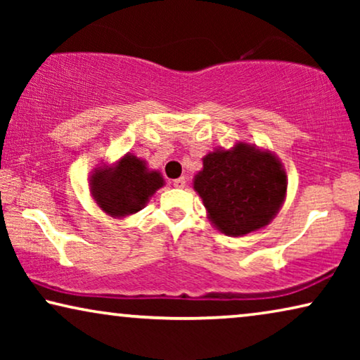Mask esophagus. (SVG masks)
Returning <instances> with one entry per match:
<instances>
[{"label":"esophagus","instance_id":"obj_1","mask_svg":"<svg viewBox=\"0 0 360 360\" xmlns=\"http://www.w3.org/2000/svg\"><path fill=\"white\" fill-rule=\"evenodd\" d=\"M185 184H186L185 176H180V179H175V180H174V186H175V188H184Z\"/></svg>","mask_w":360,"mask_h":360}]
</instances>
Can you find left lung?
Masks as SVG:
<instances>
[{
	"label": "left lung",
	"mask_w": 360,
	"mask_h": 360,
	"mask_svg": "<svg viewBox=\"0 0 360 360\" xmlns=\"http://www.w3.org/2000/svg\"><path fill=\"white\" fill-rule=\"evenodd\" d=\"M193 185L216 228L244 236L267 226L278 213L287 175L272 154L239 144L231 152L206 155Z\"/></svg>",
	"instance_id": "8db88e82"
}]
</instances>
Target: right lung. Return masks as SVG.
Wrapping results in <instances>:
<instances>
[{"instance_id":"add662e5","label":"right lung","mask_w":360,"mask_h":360,"mask_svg":"<svg viewBox=\"0 0 360 360\" xmlns=\"http://www.w3.org/2000/svg\"><path fill=\"white\" fill-rule=\"evenodd\" d=\"M164 185L159 172H147L144 162L126 155L115 169L96 170L91 180V191L96 203L111 216L132 214Z\"/></svg>"}]
</instances>
